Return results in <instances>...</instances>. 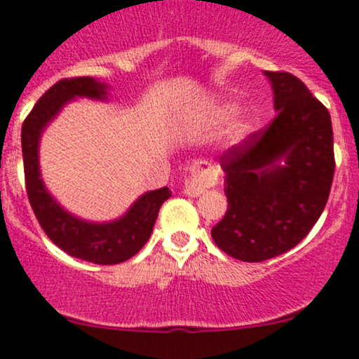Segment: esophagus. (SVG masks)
Wrapping results in <instances>:
<instances>
[{
    "label": "esophagus",
    "instance_id": "1",
    "mask_svg": "<svg viewBox=\"0 0 359 359\" xmlns=\"http://www.w3.org/2000/svg\"><path fill=\"white\" fill-rule=\"evenodd\" d=\"M189 177L184 180V194L191 198H198L208 187L215 186L217 182V170L211 167L210 161L198 160L191 165Z\"/></svg>",
    "mask_w": 359,
    "mask_h": 359
}]
</instances>
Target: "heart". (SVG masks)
<instances>
[{
	"mask_svg": "<svg viewBox=\"0 0 359 359\" xmlns=\"http://www.w3.org/2000/svg\"><path fill=\"white\" fill-rule=\"evenodd\" d=\"M230 113V107H222L220 110L217 111V116H220V118H224V116H227ZM249 129V120L244 118V116H237L236 120L232 122V132L233 134L241 135L244 134Z\"/></svg>",
	"mask_w": 359,
	"mask_h": 359,
	"instance_id": "b5f03b06",
	"label": "heart"
}]
</instances>
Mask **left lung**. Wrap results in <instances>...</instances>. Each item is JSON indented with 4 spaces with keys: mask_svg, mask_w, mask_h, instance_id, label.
<instances>
[{
    "mask_svg": "<svg viewBox=\"0 0 359 359\" xmlns=\"http://www.w3.org/2000/svg\"><path fill=\"white\" fill-rule=\"evenodd\" d=\"M265 74L278 113L220 156L229 208L211 229L222 251L249 263L275 258L308 236L335 170L329 110L296 75Z\"/></svg>",
    "mask_w": 359,
    "mask_h": 359,
    "instance_id": "obj_1",
    "label": "left lung"
}]
</instances>
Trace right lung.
<instances>
[{"label":"right lung","mask_w":359,"mask_h":359,"mask_svg":"<svg viewBox=\"0 0 359 359\" xmlns=\"http://www.w3.org/2000/svg\"><path fill=\"white\" fill-rule=\"evenodd\" d=\"M75 96L104 97V86L93 77L62 79L39 97L22 126L25 189L44 233L67 255L96 265L127 262L148 243L161 205L172 196L168 187L146 192L118 220L89 224L72 217L51 198L39 177L37 144L46 123Z\"/></svg>","instance_id":"right-lung-1"}]
</instances>
